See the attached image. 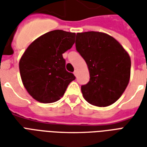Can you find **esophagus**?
<instances>
[{
  "mask_svg": "<svg viewBox=\"0 0 147 147\" xmlns=\"http://www.w3.org/2000/svg\"><path fill=\"white\" fill-rule=\"evenodd\" d=\"M73 73H74V75H75V76H77V71H76V70H75V71H74V72H73Z\"/></svg>",
  "mask_w": 147,
  "mask_h": 147,
  "instance_id": "1",
  "label": "esophagus"
}]
</instances>
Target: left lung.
Segmentation results:
<instances>
[{
  "label": "left lung",
  "instance_id": "left-lung-1",
  "mask_svg": "<svg viewBox=\"0 0 147 147\" xmlns=\"http://www.w3.org/2000/svg\"><path fill=\"white\" fill-rule=\"evenodd\" d=\"M76 48L90 72L89 82L81 86L83 98L99 107L113 104L129 83L128 53L113 37L97 31L77 33Z\"/></svg>",
  "mask_w": 147,
  "mask_h": 147
}]
</instances>
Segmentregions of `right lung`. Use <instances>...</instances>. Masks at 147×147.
Instances as JSON below:
<instances>
[{"label":"right lung","instance_id":"right-lung-1","mask_svg":"<svg viewBox=\"0 0 147 147\" xmlns=\"http://www.w3.org/2000/svg\"><path fill=\"white\" fill-rule=\"evenodd\" d=\"M76 34L55 30L30 44L20 61L21 79L27 92L42 103H52L64 95L68 84L76 80L65 69L63 53L75 43Z\"/></svg>","mask_w":147,"mask_h":147}]
</instances>
